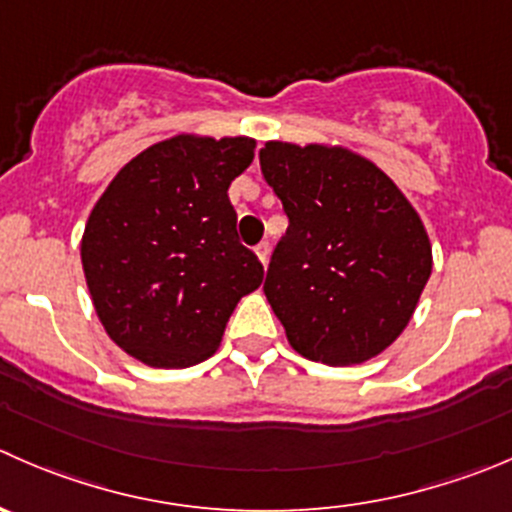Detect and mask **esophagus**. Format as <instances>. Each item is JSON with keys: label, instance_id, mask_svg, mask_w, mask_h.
<instances>
[{"label": "esophagus", "instance_id": "34e87169", "mask_svg": "<svg viewBox=\"0 0 512 512\" xmlns=\"http://www.w3.org/2000/svg\"><path fill=\"white\" fill-rule=\"evenodd\" d=\"M255 255L262 265H267V260H270V245H267V242H260V245L255 247Z\"/></svg>", "mask_w": 512, "mask_h": 512}]
</instances>
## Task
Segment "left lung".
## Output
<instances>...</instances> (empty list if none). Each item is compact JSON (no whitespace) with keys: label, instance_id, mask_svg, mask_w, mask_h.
<instances>
[{"label":"left lung","instance_id":"1","mask_svg":"<svg viewBox=\"0 0 512 512\" xmlns=\"http://www.w3.org/2000/svg\"><path fill=\"white\" fill-rule=\"evenodd\" d=\"M260 167L290 217L265 295L292 350L332 367L388 350L433 272L415 207L375 162L342 145L270 140Z\"/></svg>","mask_w":512,"mask_h":512}]
</instances>
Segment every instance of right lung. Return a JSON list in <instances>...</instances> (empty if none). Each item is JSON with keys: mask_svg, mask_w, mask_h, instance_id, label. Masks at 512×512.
I'll list each match as a JSON object with an SVG mask.
<instances>
[{"mask_svg": "<svg viewBox=\"0 0 512 512\" xmlns=\"http://www.w3.org/2000/svg\"><path fill=\"white\" fill-rule=\"evenodd\" d=\"M255 145L182 132L132 157L94 202L84 280L107 335L135 360L167 370L207 360L237 302L262 285L227 197Z\"/></svg>", "mask_w": 512, "mask_h": 512, "instance_id": "add662e5", "label": "right lung"}]
</instances>
